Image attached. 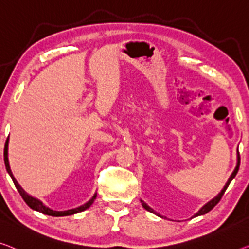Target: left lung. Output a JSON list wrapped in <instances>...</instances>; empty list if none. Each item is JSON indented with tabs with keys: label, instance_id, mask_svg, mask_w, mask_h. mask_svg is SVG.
Masks as SVG:
<instances>
[{
	"label": "left lung",
	"instance_id": "left-lung-1",
	"mask_svg": "<svg viewBox=\"0 0 249 249\" xmlns=\"http://www.w3.org/2000/svg\"><path fill=\"white\" fill-rule=\"evenodd\" d=\"M239 164H240V157H239V152H238V157H237V165H236V168H235V170H233V172L231 173V178H229L228 179V181H227V183L225 184V187H224V189H222V190L219 192V194H218L216 196H214L213 199H211L209 202H207L205 206H203L201 209H200L198 213H196L194 217H198V216H202V214H205V213H209V211L213 209V208L217 205L218 202L220 201V199H221V196H224V194H225V191H226V189L228 188V185H229V183L231 182L232 181V179L233 178L236 177V174H237V172H238V170H239ZM141 202H142V206H143V208L144 209H146L147 211H150V213H155L157 214V216H159V217H161V218H163L161 214H159L158 213H155V211L152 209V208H150L148 207L145 202L143 201V200H141Z\"/></svg>",
	"mask_w": 249,
	"mask_h": 249
}]
</instances>
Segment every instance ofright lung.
<instances>
[{
	"label": "right lung",
	"instance_id": "1",
	"mask_svg": "<svg viewBox=\"0 0 249 249\" xmlns=\"http://www.w3.org/2000/svg\"><path fill=\"white\" fill-rule=\"evenodd\" d=\"M7 145H9V137H7V139H6L5 146H4V163H5L6 171H7V173L10 174L11 179H12L14 185H16V188L18 189V194H20V196H22V199L24 200L25 203H27V205L30 208H31V209L39 211V213H42L44 214H48V216L64 217V216H70V214H75V213H81V211L88 209V208L92 205V202L95 201L96 196H97V194H95L94 196H92V198L89 200L88 202L85 203V205L78 207V208H75V209H69V210H65V211H55V210L50 209V208H48L47 206H44L43 203L40 201V200H38L36 198H33V196H29L27 192H25L23 189L20 187V184L17 182V180L14 179L13 174H12V172H11V169H10L9 159H7Z\"/></svg>",
	"mask_w": 249,
	"mask_h": 249
}]
</instances>
